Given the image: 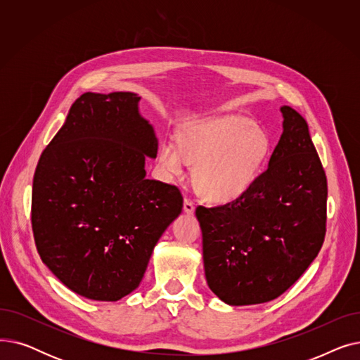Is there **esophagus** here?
I'll list each match as a JSON object with an SVG mask.
<instances>
[{
	"mask_svg": "<svg viewBox=\"0 0 360 360\" xmlns=\"http://www.w3.org/2000/svg\"><path fill=\"white\" fill-rule=\"evenodd\" d=\"M184 212L186 213V214H193L194 212H195V205H194V202H191L190 200H184Z\"/></svg>",
	"mask_w": 360,
	"mask_h": 360,
	"instance_id": "1",
	"label": "esophagus"
}]
</instances>
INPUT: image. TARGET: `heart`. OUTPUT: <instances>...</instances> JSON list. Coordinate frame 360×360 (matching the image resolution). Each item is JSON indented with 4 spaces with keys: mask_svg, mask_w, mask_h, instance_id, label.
Instances as JSON below:
<instances>
[{
    "mask_svg": "<svg viewBox=\"0 0 360 360\" xmlns=\"http://www.w3.org/2000/svg\"><path fill=\"white\" fill-rule=\"evenodd\" d=\"M271 139L250 118L228 115L185 128L179 140H166L159 166L167 178H182L195 166L194 184L212 202L228 204L248 194L271 156Z\"/></svg>",
    "mask_w": 360,
    "mask_h": 360,
    "instance_id": "heart-1",
    "label": "heart"
}]
</instances>
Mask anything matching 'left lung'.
<instances>
[{"label": "left lung", "instance_id": "8db88e82", "mask_svg": "<svg viewBox=\"0 0 360 360\" xmlns=\"http://www.w3.org/2000/svg\"><path fill=\"white\" fill-rule=\"evenodd\" d=\"M280 112L283 132L252 190L233 202L195 210L207 283L231 307L285 293L324 242L326 172L304 117L286 105Z\"/></svg>", "mask_w": 360, "mask_h": 360}]
</instances>
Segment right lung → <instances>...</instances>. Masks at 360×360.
<instances>
[{
	"label": "right lung",
	"instance_id": "1",
	"mask_svg": "<svg viewBox=\"0 0 360 360\" xmlns=\"http://www.w3.org/2000/svg\"><path fill=\"white\" fill-rule=\"evenodd\" d=\"M140 101L132 91L82 94L36 166L37 252L64 286L91 300L134 292L182 212L176 186L146 178L159 143Z\"/></svg>",
	"mask_w": 360,
	"mask_h": 360
}]
</instances>
